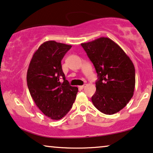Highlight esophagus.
Listing matches in <instances>:
<instances>
[{
	"mask_svg": "<svg viewBox=\"0 0 153 153\" xmlns=\"http://www.w3.org/2000/svg\"><path fill=\"white\" fill-rule=\"evenodd\" d=\"M85 87H86V85H81V86H79V88H80V89H84Z\"/></svg>",
	"mask_w": 153,
	"mask_h": 153,
	"instance_id": "34e87169",
	"label": "esophagus"
}]
</instances>
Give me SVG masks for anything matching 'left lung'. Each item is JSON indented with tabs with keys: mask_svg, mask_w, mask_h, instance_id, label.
Instances as JSON below:
<instances>
[{
	"mask_svg": "<svg viewBox=\"0 0 153 153\" xmlns=\"http://www.w3.org/2000/svg\"><path fill=\"white\" fill-rule=\"evenodd\" d=\"M81 45L93 63L98 80L91 101L106 115L125 108L133 97L135 68L123 49L108 38H99Z\"/></svg>",
	"mask_w": 153,
	"mask_h": 153,
	"instance_id": "left-lung-1",
	"label": "left lung"
}]
</instances>
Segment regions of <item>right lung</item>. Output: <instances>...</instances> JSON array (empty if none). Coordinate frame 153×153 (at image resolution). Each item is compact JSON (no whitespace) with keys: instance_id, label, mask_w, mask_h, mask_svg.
Segmentation results:
<instances>
[{"instance_id":"obj_1","label":"right lung","mask_w":153,"mask_h":153,"mask_svg":"<svg viewBox=\"0 0 153 153\" xmlns=\"http://www.w3.org/2000/svg\"><path fill=\"white\" fill-rule=\"evenodd\" d=\"M71 47L54 40L45 42L33 54L27 71L28 88L34 102L44 115L55 120L68 113L78 91L66 80L62 67Z\"/></svg>"}]
</instances>
